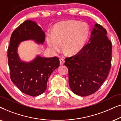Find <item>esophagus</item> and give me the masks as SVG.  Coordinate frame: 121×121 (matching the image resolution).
Masks as SVG:
<instances>
[{"instance_id": "34e87169", "label": "esophagus", "mask_w": 121, "mask_h": 121, "mask_svg": "<svg viewBox=\"0 0 121 121\" xmlns=\"http://www.w3.org/2000/svg\"><path fill=\"white\" fill-rule=\"evenodd\" d=\"M59 61H60V65H63V64H64V62H65V61H64V59H63V58L59 59Z\"/></svg>"}]
</instances>
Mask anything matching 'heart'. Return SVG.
Wrapping results in <instances>:
<instances>
[{
  "mask_svg": "<svg viewBox=\"0 0 121 121\" xmlns=\"http://www.w3.org/2000/svg\"><path fill=\"white\" fill-rule=\"evenodd\" d=\"M88 34V26L85 23L79 21H66L58 25L53 34H47V43L53 52H57L60 48V43L63 42L64 52L74 54L85 45Z\"/></svg>",
  "mask_w": 121,
  "mask_h": 121,
  "instance_id": "obj_1",
  "label": "heart"
}]
</instances>
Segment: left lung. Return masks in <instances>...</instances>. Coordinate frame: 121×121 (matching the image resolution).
Here are the masks:
<instances>
[{"mask_svg": "<svg viewBox=\"0 0 121 121\" xmlns=\"http://www.w3.org/2000/svg\"><path fill=\"white\" fill-rule=\"evenodd\" d=\"M107 31L96 24L87 43L75 55L65 59L69 84L76 95L86 96L99 90L111 66L112 43Z\"/></svg>", "mask_w": 121, "mask_h": 121, "instance_id": "left-lung-1", "label": "left lung"}]
</instances>
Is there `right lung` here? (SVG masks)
I'll return each instance as SVG.
<instances>
[{
  "label": "right lung",
  "mask_w": 121,
  "mask_h": 121,
  "mask_svg": "<svg viewBox=\"0 0 121 121\" xmlns=\"http://www.w3.org/2000/svg\"><path fill=\"white\" fill-rule=\"evenodd\" d=\"M29 39L42 44L45 41V34L42 29L29 20L22 23L11 34L8 49V64L13 83L23 93L36 96L45 91L48 79L59 66V60L57 57L37 56L31 62H22L18 56L17 47L21 42Z\"/></svg>",
  "instance_id": "obj_1"
}]
</instances>
